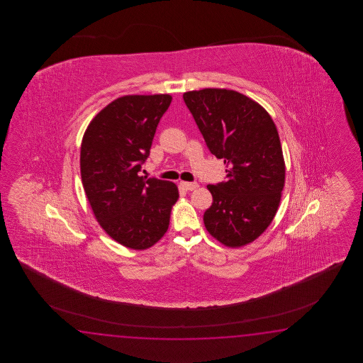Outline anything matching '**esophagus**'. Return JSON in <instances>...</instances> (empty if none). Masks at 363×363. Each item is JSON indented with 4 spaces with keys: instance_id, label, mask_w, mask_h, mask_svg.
<instances>
[{
    "instance_id": "obj_1",
    "label": "esophagus",
    "mask_w": 363,
    "mask_h": 363,
    "mask_svg": "<svg viewBox=\"0 0 363 363\" xmlns=\"http://www.w3.org/2000/svg\"><path fill=\"white\" fill-rule=\"evenodd\" d=\"M180 185L184 188L185 191H194L196 188H199L197 183H188V182H182Z\"/></svg>"
}]
</instances>
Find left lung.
<instances>
[{"label": "left lung", "instance_id": "obj_1", "mask_svg": "<svg viewBox=\"0 0 363 363\" xmlns=\"http://www.w3.org/2000/svg\"><path fill=\"white\" fill-rule=\"evenodd\" d=\"M208 150L228 166L227 180L208 184V233L228 247L253 242L278 211L286 163L270 114L242 93L205 88L183 94Z\"/></svg>", "mask_w": 363, "mask_h": 363}]
</instances>
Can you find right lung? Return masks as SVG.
I'll use <instances>...</instances> for the list:
<instances>
[{"mask_svg": "<svg viewBox=\"0 0 363 363\" xmlns=\"http://www.w3.org/2000/svg\"><path fill=\"white\" fill-rule=\"evenodd\" d=\"M170 94H128L110 102L88 124L80 147L85 196L97 222L121 245L153 247L170 224L178 186L139 177Z\"/></svg>", "mask_w": 363, "mask_h": 363, "instance_id": "right-lung-1", "label": "right lung"}]
</instances>
